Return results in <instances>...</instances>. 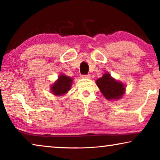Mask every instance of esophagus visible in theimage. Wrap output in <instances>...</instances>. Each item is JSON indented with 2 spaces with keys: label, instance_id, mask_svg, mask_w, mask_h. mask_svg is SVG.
Masks as SVG:
<instances>
[{
  "label": "esophagus",
  "instance_id": "34e87169",
  "mask_svg": "<svg viewBox=\"0 0 160 160\" xmlns=\"http://www.w3.org/2000/svg\"><path fill=\"white\" fill-rule=\"evenodd\" d=\"M90 74H87V75H82V78H90Z\"/></svg>",
  "mask_w": 160,
  "mask_h": 160
}]
</instances>
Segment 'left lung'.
<instances>
[{
    "mask_svg": "<svg viewBox=\"0 0 160 160\" xmlns=\"http://www.w3.org/2000/svg\"><path fill=\"white\" fill-rule=\"evenodd\" d=\"M96 84L105 98L108 100L119 99L124 95V84L111 77L109 73H105L96 81Z\"/></svg>",
    "mask_w": 160,
    "mask_h": 160,
    "instance_id": "left-lung-1",
    "label": "left lung"
}]
</instances>
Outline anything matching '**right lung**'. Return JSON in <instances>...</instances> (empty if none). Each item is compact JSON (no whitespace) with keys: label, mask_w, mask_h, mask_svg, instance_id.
<instances>
[{"label":"right lung","mask_w":160,"mask_h":160,"mask_svg":"<svg viewBox=\"0 0 160 160\" xmlns=\"http://www.w3.org/2000/svg\"><path fill=\"white\" fill-rule=\"evenodd\" d=\"M72 78L65 75L59 76L58 80L52 85V92L55 95H62L70 90L71 87Z\"/></svg>","instance_id":"obj_1"}]
</instances>
